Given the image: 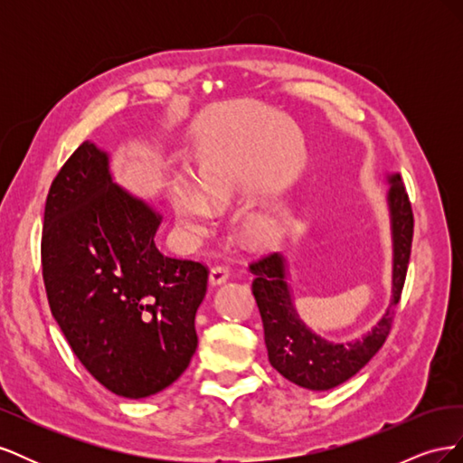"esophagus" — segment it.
<instances>
[{"instance_id":"34e87169","label":"esophagus","mask_w":463,"mask_h":463,"mask_svg":"<svg viewBox=\"0 0 463 463\" xmlns=\"http://www.w3.org/2000/svg\"><path fill=\"white\" fill-rule=\"evenodd\" d=\"M228 278H230L228 266L216 264V266H213V270H210V284H213V286H220V284H223V282H226Z\"/></svg>"}]
</instances>
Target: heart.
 Segmentation results:
<instances>
[{"label": "heart", "mask_w": 463, "mask_h": 463, "mask_svg": "<svg viewBox=\"0 0 463 463\" xmlns=\"http://www.w3.org/2000/svg\"><path fill=\"white\" fill-rule=\"evenodd\" d=\"M201 189L203 194L184 181H177L172 187L174 213L187 237H199L213 218V208L205 203L206 200L213 204H226L233 194L226 181L218 177H203ZM243 230L250 241L270 243L278 235V222L272 216L253 214L245 220Z\"/></svg>", "instance_id": "obj_1"}]
</instances>
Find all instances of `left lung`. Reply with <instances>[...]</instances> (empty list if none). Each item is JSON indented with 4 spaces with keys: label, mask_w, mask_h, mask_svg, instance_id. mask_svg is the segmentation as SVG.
Wrapping results in <instances>:
<instances>
[{
    "label": "left lung",
    "mask_w": 463,
    "mask_h": 463,
    "mask_svg": "<svg viewBox=\"0 0 463 463\" xmlns=\"http://www.w3.org/2000/svg\"><path fill=\"white\" fill-rule=\"evenodd\" d=\"M390 184L394 296L384 317L365 338L352 344H328L320 340L309 328H305L291 303L289 288L284 279V259L278 253H269L249 264L255 274L253 296L262 317L269 361L288 381L309 390H330L357 374L386 342L396 317L394 309L402 298L413 241V210L408 191L400 175L390 177Z\"/></svg>",
    "instance_id": "1"
}]
</instances>
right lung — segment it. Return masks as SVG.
Segmentation results:
<instances>
[{"mask_svg": "<svg viewBox=\"0 0 463 463\" xmlns=\"http://www.w3.org/2000/svg\"><path fill=\"white\" fill-rule=\"evenodd\" d=\"M158 226L89 141L52 181L40 249L50 309L85 369L123 398L175 383L199 342L208 266L162 255Z\"/></svg>", "mask_w": 463, "mask_h": 463, "instance_id": "obj_1", "label": "right lung"}]
</instances>
